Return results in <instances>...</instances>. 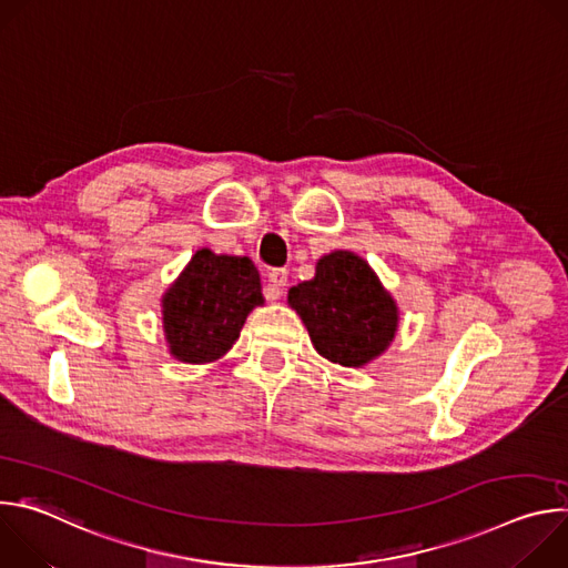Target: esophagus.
I'll use <instances>...</instances> for the list:
<instances>
[{"label": "esophagus", "instance_id": "1", "mask_svg": "<svg viewBox=\"0 0 568 568\" xmlns=\"http://www.w3.org/2000/svg\"><path fill=\"white\" fill-rule=\"evenodd\" d=\"M267 281L272 285V298H278L283 294L281 290L287 285V270H272L267 274Z\"/></svg>", "mask_w": 568, "mask_h": 568}]
</instances>
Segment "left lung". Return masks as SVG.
<instances>
[{"label": "left lung", "mask_w": 568, "mask_h": 568, "mask_svg": "<svg viewBox=\"0 0 568 568\" xmlns=\"http://www.w3.org/2000/svg\"><path fill=\"white\" fill-rule=\"evenodd\" d=\"M321 357L359 368L379 357L397 333V305L375 272L353 252L318 258L312 281L287 292Z\"/></svg>", "instance_id": "8db88e82"}]
</instances>
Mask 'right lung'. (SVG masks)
Returning a JSON list of instances; mask_svg holds the SVG:
<instances>
[{
    "mask_svg": "<svg viewBox=\"0 0 568 568\" xmlns=\"http://www.w3.org/2000/svg\"><path fill=\"white\" fill-rule=\"evenodd\" d=\"M261 276L247 256L200 250L161 298L171 355L209 364L229 353L247 314L263 305Z\"/></svg>",
    "mask_w": 568,
    "mask_h": 568,
    "instance_id": "obj_1",
    "label": "right lung"
}]
</instances>
